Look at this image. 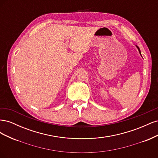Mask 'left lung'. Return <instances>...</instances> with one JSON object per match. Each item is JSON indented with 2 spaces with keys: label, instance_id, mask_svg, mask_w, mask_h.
<instances>
[{
  "label": "left lung",
  "instance_id": "1",
  "mask_svg": "<svg viewBox=\"0 0 158 158\" xmlns=\"http://www.w3.org/2000/svg\"><path fill=\"white\" fill-rule=\"evenodd\" d=\"M136 47H137V48H138V51H139V52H140V54L141 55V52H140V49H139V47H138L137 45H136ZM142 56V55H141Z\"/></svg>",
  "mask_w": 158,
  "mask_h": 158
}]
</instances>
